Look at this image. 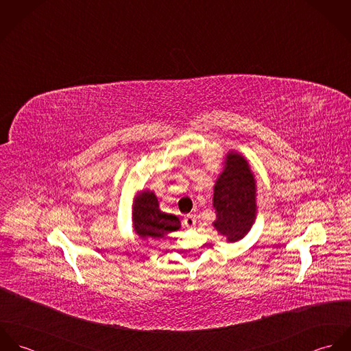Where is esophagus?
<instances>
[{
	"label": "esophagus",
	"mask_w": 351,
	"mask_h": 351,
	"mask_svg": "<svg viewBox=\"0 0 351 351\" xmlns=\"http://www.w3.org/2000/svg\"><path fill=\"white\" fill-rule=\"evenodd\" d=\"M184 224L188 227V228H193L196 226V217L193 215H186L184 217Z\"/></svg>",
	"instance_id": "1"
}]
</instances>
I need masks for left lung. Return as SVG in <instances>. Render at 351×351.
<instances>
[{
  "label": "left lung",
  "mask_w": 351,
  "mask_h": 351,
  "mask_svg": "<svg viewBox=\"0 0 351 351\" xmlns=\"http://www.w3.org/2000/svg\"><path fill=\"white\" fill-rule=\"evenodd\" d=\"M255 197V178L249 162L238 152H228L213 188V227L227 242H238L250 231L256 216Z\"/></svg>",
  "instance_id": "obj_1"
}]
</instances>
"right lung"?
<instances>
[{
	"label": "right lung",
	"mask_w": 351,
	"mask_h": 351,
	"mask_svg": "<svg viewBox=\"0 0 351 351\" xmlns=\"http://www.w3.org/2000/svg\"><path fill=\"white\" fill-rule=\"evenodd\" d=\"M134 230L142 239L163 238L169 232L177 231L181 221L176 215L165 213L159 209V202L154 192L142 191L132 205Z\"/></svg>",
	"instance_id": "add662e5"
}]
</instances>
